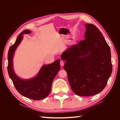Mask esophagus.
Returning a JSON list of instances; mask_svg holds the SVG:
<instances>
[{
    "mask_svg": "<svg viewBox=\"0 0 120 120\" xmlns=\"http://www.w3.org/2000/svg\"><path fill=\"white\" fill-rule=\"evenodd\" d=\"M64 61L61 60L60 61V65L61 67H63L64 66Z\"/></svg>",
    "mask_w": 120,
    "mask_h": 120,
    "instance_id": "34e87169",
    "label": "esophagus"
}]
</instances>
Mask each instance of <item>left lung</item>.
I'll return each instance as SVG.
<instances>
[{
    "instance_id": "obj_1",
    "label": "left lung",
    "mask_w": 120,
    "mask_h": 120,
    "mask_svg": "<svg viewBox=\"0 0 120 120\" xmlns=\"http://www.w3.org/2000/svg\"><path fill=\"white\" fill-rule=\"evenodd\" d=\"M85 39L74 45L61 56L66 60L71 88L76 95L91 96L102 91L112 71L111 54L103 34L95 25H85Z\"/></svg>"
}]
</instances>
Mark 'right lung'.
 Instances as JSON below:
<instances>
[{
	"label": "right lung",
	"mask_w": 120,
	"mask_h": 120,
	"mask_svg": "<svg viewBox=\"0 0 120 120\" xmlns=\"http://www.w3.org/2000/svg\"><path fill=\"white\" fill-rule=\"evenodd\" d=\"M30 33L31 31L29 30L21 32L17 37L15 43L10 47L8 56V71L9 77L18 92L28 99L39 100L44 99L49 94L52 81L60 70V60L42 66L38 75L33 79L24 80L18 77L13 70V54L23 38V34Z\"/></svg>",
	"instance_id": "add662e5"
}]
</instances>
